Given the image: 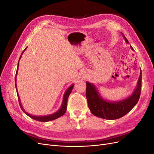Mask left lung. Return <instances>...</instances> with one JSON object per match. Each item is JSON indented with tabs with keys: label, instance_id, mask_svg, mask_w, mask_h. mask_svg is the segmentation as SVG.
<instances>
[{
	"label": "left lung",
	"instance_id": "1",
	"mask_svg": "<svg viewBox=\"0 0 154 154\" xmlns=\"http://www.w3.org/2000/svg\"><path fill=\"white\" fill-rule=\"evenodd\" d=\"M123 36L127 44L128 40ZM132 50L134 49L130 45ZM141 70L139 77L137 85L132 94L125 99L118 101H110L103 99L101 97L96 86L88 82H86V97L88 108L93 115L105 119H117L128 113L137 104L141 94Z\"/></svg>",
	"mask_w": 154,
	"mask_h": 154
}]
</instances>
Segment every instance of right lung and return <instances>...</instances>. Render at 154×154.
<instances>
[{"mask_svg":"<svg viewBox=\"0 0 154 154\" xmlns=\"http://www.w3.org/2000/svg\"><path fill=\"white\" fill-rule=\"evenodd\" d=\"M27 49V48L24 49V51ZM24 51H23V52L21 54V56L19 58V61L20 60L22 57V54L24 53ZM18 66H19V62L18 63V67L17 69V72H16V77H15V87H16V90H17V96H18V101H19V105L20 106V108L22 110V111L24 112L29 117H30L31 118L35 120L36 121H38V122H50V121H52L54 119H57L60 117H61L63 115L65 114L67 110V100H68V97L71 94L72 88L74 87V84H72L71 86H70L66 90V91L65 92L63 96V101H62V105L60 106V108L58 109V110H57V112H55L53 114H51L49 115H47V116H33V115H31L29 113H27V112L24 110V109L23 108V106L22 105V103H21V101H20V98L19 97V95L18 94V91H17V84H16V82H17V72H18Z\"/></svg>","mask_w":154,"mask_h":154,"instance_id":"1","label":"right lung"}]
</instances>
